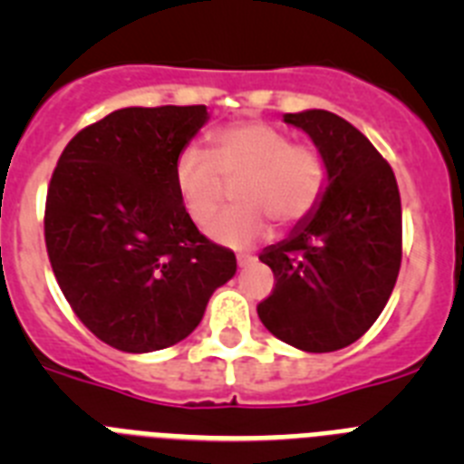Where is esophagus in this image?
I'll list each match as a JSON object with an SVG mask.
<instances>
[{"label":"esophagus","mask_w":464,"mask_h":464,"mask_svg":"<svg viewBox=\"0 0 464 464\" xmlns=\"http://www.w3.org/2000/svg\"><path fill=\"white\" fill-rule=\"evenodd\" d=\"M257 257L256 256H251V253H239V256H237V262H239V267H248V265H253V262H256Z\"/></svg>","instance_id":"obj_1"}]
</instances>
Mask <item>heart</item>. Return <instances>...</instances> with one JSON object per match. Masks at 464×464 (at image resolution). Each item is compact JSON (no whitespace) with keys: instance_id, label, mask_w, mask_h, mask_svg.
Masks as SVG:
<instances>
[{"instance_id":"1","label":"heart","mask_w":464,"mask_h":464,"mask_svg":"<svg viewBox=\"0 0 464 464\" xmlns=\"http://www.w3.org/2000/svg\"><path fill=\"white\" fill-rule=\"evenodd\" d=\"M232 182L237 207L211 224L208 237L251 248L269 235V220L290 229L314 216L325 195L327 162L318 149L260 121L220 127L208 137V155L188 146L174 162L176 192L197 227L210 223Z\"/></svg>"}]
</instances>
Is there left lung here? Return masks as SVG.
<instances>
[{"label": "left lung", "mask_w": 464, "mask_h": 464, "mask_svg": "<svg viewBox=\"0 0 464 464\" xmlns=\"http://www.w3.org/2000/svg\"><path fill=\"white\" fill-rule=\"evenodd\" d=\"M327 162L321 204L288 239L265 248L274 290L257 304L262 325L299 351L330 353L374 325L401 265L395 174L360 130L323 109L285 113Z\"/></svg>", "instance_id": "8db88e82"}]
</instances>
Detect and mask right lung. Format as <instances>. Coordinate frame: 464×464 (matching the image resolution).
<instances>
[{"mask_svg":"<svg viewBox=\"0 0 464 464\" xmlns=\"http://www.w3.org/2000/svg\"><path fill=\"white\" fill-rule=\"evenodd\" d=\"M207 106H130L83 127L46 195L44 237L57 285L109 346L150 353L186 339L237 257L188 218L174 162Z\"/></svg>","mask_w":464,"mask_h":464,"instance_id":"1","label":"right lung"}]
</instances>
